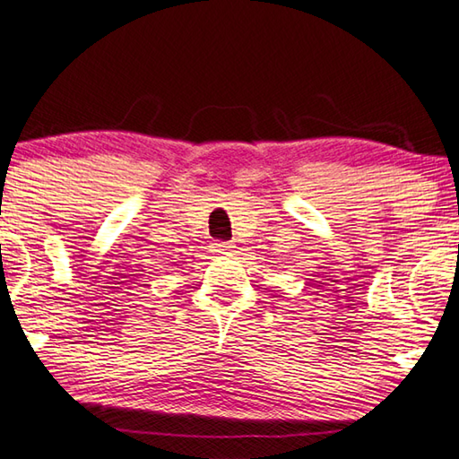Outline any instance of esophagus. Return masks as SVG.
I'll use <instances>...</instances> for the list:
<instances>
[{
  "instance_id": "1",
  "label": "esophagus",
  "mask_w": 459,
  "mask_h": 459,
  "mask_svg": "<svg viewBox=\"0 0 459 459\" xmlns=\"http://www.w3.org/2000/svg\"><path fill=\"white\" fill-rule=\"evenodd\" d=\"M214 253H229L230 248H235L230 245V242H214Z\"/></svg>"
}]
</instances>
